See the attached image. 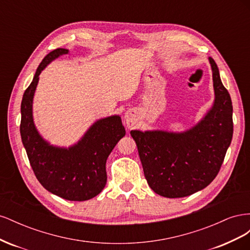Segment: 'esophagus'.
<instances>
[{"instance_id": "esophagus-1", "label": "esophagus", "mask_w": 250, "mask_h": 250, "mask_svg": "<svg viewBox=\"0 0 250 250\" xmlns=\"http://www.w3.org/2000/svg\"><path fill=\"white\" fill-rule=\"evenodd\" d=\"M125 121H126L127 127L130 129V128H132V127L135 125V122H137V119H135L134 116H132L131 113L126 112V115H125Z\"/></svg>"}]
</instances>
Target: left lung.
<instances>
[{
  "mask_svg": "<svg viewBox=\"0 0 250 250\" xmlns=\"http://www.w3.org/2000/svg\"><path fill=\"white\" fill-rule=\"evenodd\" d=\"M215 102L200 122L185 132L131 130L149 187L161 196L180 198L208 187L220 171L233 132L232 104L215 60Z\"/></svg>",
  "mask_w": 250,
  "mask_h": 250,
  "instance_id": "left-lung-1",
  "label": "left lung"
}]
</instances>
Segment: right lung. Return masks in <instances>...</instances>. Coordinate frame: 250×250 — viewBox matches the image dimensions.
I'll use <instances>...</instances> for the list:
<instances>
[{
  "label": "right lung",
  "instance_id": "add662e5",
  "mask_svg": "<svg viewBox=\"0 0 250 250\" xmlns=\"http://www.w3.org/2000/svg\"><path fill=\"white\" fill-rule=\"evenodd\" d=\"M58 48L42 59L31 84L25 90L21 105V137L30 165L41 185L59 197L71 201L94 198L106 185V160L117 143L125 135L119 116L97 121L83 138L70 148L52 146L36 130L32 102L40 74L52 60L67 54Z\"/></svg>",
  "mask_w": 250,
  "mask_h": 250
}]
</instances>
